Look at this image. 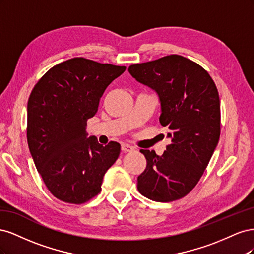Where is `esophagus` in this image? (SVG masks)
Returning <instances> with one entry per match:
<instances>
[{
    "label": "esophagus",
    "instance_id": "34e87169",
    "mask_svg": "<svg viewBox=\"0 0 254 254\" xmlns=\"http://www.w3.org/2000/svg\"><path fill=\"white\" fill-rule=\"evenodd\" d=\"M134 150V147L129 144H122V151L124 152H131Z\"/></svg>",
    "mask_w": 254,
    "mask_h": 254
}]
</instances>
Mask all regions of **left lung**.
Segmentation results:
<instances>
[{"label":"left lung","mask_w":254,"mask_h":254,"mask_svg":"<svg viewBox=\"0 0 254 254\" xmlns=\"http://www.w3.org/2000/svg\"><path fill=\"white\" fill-rule=\"evenodd\" d=\"M128 72L157 93L159 121L171 140L161 156L141 149L147 165L137 177V190L153 201L177 200L195 188L218 144L217 88L204 68L179 55L130 65Z\"/></svg>","instance_id":"left-lung-1"}]
</instances>
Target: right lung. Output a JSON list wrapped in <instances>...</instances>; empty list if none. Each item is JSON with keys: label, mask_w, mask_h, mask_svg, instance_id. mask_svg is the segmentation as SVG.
Listing matches in <instances>:
<instances>
[{"label": "right lung", "mask_w": 254, "mask_h": 254, "mask_svg": "<svg viewBox=\"0 0 254 254\" xmlns=\"http://www.w3.org/2000/svg\"><path fill=\"white\" fill-rule=\"evenodd\" d=\"M126 66L84 58L61 63L43 75L27 103V143L38 173L56 198L79 204L102 190L104 175L121 152L118 142L88 136L106 88Z\"/></svg>", "instance_id": "right-lung-1"}]
</instances>
